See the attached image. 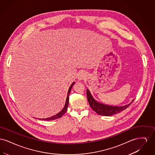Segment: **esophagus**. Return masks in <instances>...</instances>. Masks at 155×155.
<instances>
[{
  "mask_svg": "<svg viewBox=\"0 0 155 155\" xmlns=\"http://www.w3.org/2000/svg\"><path fill=\"white\" fill-rule=\"evenodd\" d=\"M85 75H86V74H85V73H84V72H81V73H80L79 74H78V79H79L80 80H83V79L85 78V76H86Z\"/></svg>",
  "mask_w": 155,
  "mask_h": 155,
  "instance_id": "obj_1",
  "label": "esophagus"
}]
</instances>
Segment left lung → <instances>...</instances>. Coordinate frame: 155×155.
Here are the masks:
<instances>
[{
  "instance_id": "obj_1",
  "label": "left lung",
  "mask_w": 155,
  "mask_h": 155,
  "mask_svg": "<svg viewBox=\"0 0 155 155\" xmlns=\"http://www.w3.org/2000/svg\"><path fill=\"white\" fill-rule=\"evenodd\" d=\"M87 95L89 104L92 110L95 111L99 115L104 116H112L113 114H117L122 111L124 110L128 106H130V105L133 103L134 101L133 100L131 103L123 106H113L104 104L102 103H98L97 102H96L91 95L88 89L87 90Z\"/></svg>"
}]
</instances>
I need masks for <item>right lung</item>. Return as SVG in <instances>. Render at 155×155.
I'll list each match as a JSON object with an SVG mask.
<instances>
[{
    "label": "right lung",
    "mask_w": 155,
    "mask_h": 155,
    "mask_svg": "<svg viewBox=\"0 0 155 155\" xmlns=\"http://www.w3.org/2000/svg\"><path fill=\"white\" fill-rule=\"evenodd\" d=\"M74 82H73L71 86L70 87L69 89H68V93H67V96L66 101V103H65V106L64 107V108L63 109V110L61 111L60 112H59L58 114L51 117H49V118H43V119H41V120H55V119H57V118H60L67 110V107H68V102H69V95H70V91H71V89L72 88L73 85H74Z\"/></svg>",
    "instance_id": "1"
}]
</instances>
